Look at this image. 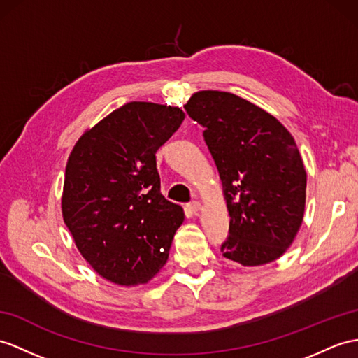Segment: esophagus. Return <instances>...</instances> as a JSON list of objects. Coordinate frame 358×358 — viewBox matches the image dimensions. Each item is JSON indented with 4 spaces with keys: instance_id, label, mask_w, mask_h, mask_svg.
I'll list each match as a JSON object with an SVG mask.
<instances>
[{
    "instance_id": "obj_1",
    "label": "esophagus",
    "mask_w": 358,
    "mask_h": 358,
    "mask_svg": "<svg viewBox=\"0 0 358 358\" xmlns=\"http://www.w3.org/2000/svg\"><path fill=\"white\" fill-rule=\"evenodd\" d=\"M200 208H202V205H200V203L197 202V200H194V202H191V203L188 205V209H189V211L193 213V214H197V213L200 211Z\"/></svg>"
}]
</instances>
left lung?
Returning <instances> with one entry per match:
<instances>
[{
  "label": "left lung",
  "instance_id": "8db88e82",
  "mask_svg": "<svg viewBox=\"0 0 358 358\" xmlns=\"http://www.w3.org/2000/svg\"><path fill=\"white\" fill-rule=\"evenodd\" d=\"M205 127L231 217L223 257L245 267L285 254L305 213V173L292 134L268 112L238 95L199 91L185 104Z\"/></svg>",
  "mask_w": 358,
  "mask_h": 358
}]
</instances>
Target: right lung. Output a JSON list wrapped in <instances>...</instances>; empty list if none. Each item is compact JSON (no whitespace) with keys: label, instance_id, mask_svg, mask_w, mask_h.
Listing matches in <instances>:
<instances>
[{"label":"right lung","instance_id":"add662e5","mask_svg":"<svg viewBox=\"0 0 358 358\" xmlns=\"http://www.w3.org/2000/svg\"><path fill=\"white\" fill-rule=\"evenodd\" d=\"M178 106L130 101L77 139L66 162L62 217L104 280L147 284L169 259L185 214L161 193L156 150L176 132Z\"/></svg>","mask_w":358,"mask_h":358}]
</instances>
